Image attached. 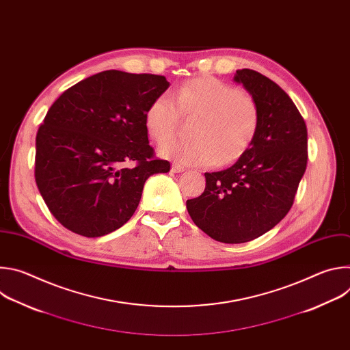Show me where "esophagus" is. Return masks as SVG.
Segmentation results:
<instances>
[{"mask_svg":"<svg viewBox=\"0 0 350 350\" xmlns=\"http://www.w3.org/2000/svg\"><path fill=\"white\" fill-rule=\"evenodd\" d=\"M184 170H185V167L181 166V165H178V163H173V165H172V172H173V173H183Z\"/></svg>","mask_w":350,"mask_h":350,"instance_id":"34e87169","label":"esophagus"}]
</instances>
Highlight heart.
I'll return each mask as SVG.
<instances>
[{
	"mask_svg": "<svg viewBox=\"0 0 350 350\" xmlns=\"http://www.w3.org/2000/svg\"><path fill=\"white\" fill-rule=\"evenodd\" d=\"M198 115L192 139H173L158 148L161 157L187 166L226 165L241 158L259 124L255 99L212 76L191 79L157 96L145 113L148 134L157 142L173 137L180 115Z\"/></svg>",
	"mask_w": 350,
	"mask_h": 350,
	"instance_id": "heart-1",
	"label": "heart"
}]
</instances>
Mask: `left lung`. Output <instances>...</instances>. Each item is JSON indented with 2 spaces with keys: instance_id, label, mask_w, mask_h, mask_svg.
<instances>
[{
  "instance_id": "1",
  "label": "left lung",
  "mask_w": 350,
  "mask_h": 350,
  "mask_svg": "<svg viewBox=\"0 0 350 350\" xmlns=\"http://www.w3.org/2000/svg\"><path fill=\"white\" fill-rule=\"evenodd\" d=\"M234 81L258 105L256 135L231 167L205 173L204 193L187 201L192 221L224 243L252 241L277 226L289 212L308 165L306 123L289 95L251 69L237 70Z\"/></svg>"
}]
</instances>
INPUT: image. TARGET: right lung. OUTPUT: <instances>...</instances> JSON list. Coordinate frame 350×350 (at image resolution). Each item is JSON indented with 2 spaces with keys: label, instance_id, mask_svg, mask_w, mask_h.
<instances>
[{
  "label": "right lung",
  "instance_id": "right-lung-1",
  "mask_svg": "<svg viewBox=\"0 0 350 350\" xmlns=\"http://www.w3.org/2000/svg\"><path fill=\"white\" fill-rule=\"evenodd\" d=\"M170 83L165 76L105 70L66 90L36 137V183L68 230L103 237L134 215L144 184L170 163L155 159L145 113ZM133 161V168H123Z\"/></svg>",
  "mask_w": 350,
  "mask_h": 350
}]
</instances>
